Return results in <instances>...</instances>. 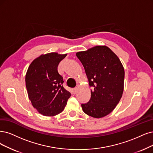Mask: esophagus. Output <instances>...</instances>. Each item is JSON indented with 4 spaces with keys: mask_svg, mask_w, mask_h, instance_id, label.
Wrapping results in <instances>:
<instances>
[{
    "mask_svg": "<svg viewBox=\"0 0 153 153\" xmlns=\"http://www.w3.org/2000/svg\"><path fill=\"white\" fill-rule=\"evenodd\" d=\"M77 88L72 89V92H73L74 94H76L77 93Z\"/></svg>",
    "mask_w": 153,
    "mask_h": 153,
    "instance_id": "obj_1",
    "label": "esophagus"
}]
</instances>
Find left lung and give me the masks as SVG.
Masks as SVG:
<instances>
[{
    "label": "left lung",
    "instance_id": "1",
    "mask_svg": "<svg viewBox=\"0 0 153 153\" xmlns=\"http://www.w3.org/2000/svg\"><path fill=\"white\" fill-rule=\"evenodd\" d=\"M88 79L91 89L89 102L82 104L83 111L101 118L115 109L123 91L124 72L120 59L106 46H96L76 53Z\"/></svg>",
    "mask_w": 153,
    "mask_h": 153
}]
</instances>
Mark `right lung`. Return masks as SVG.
I'll return each mask as SVG.
<instances>
[{
  "label": "right lung",
  "mask_w": 153,
  "mask_h": 153,
  "mask_svg": "<svg viewBox=\"0 0 153 153\" xmlns=\"http://www.w3.org/2000/svg\"><path fill=\"white\" fill-rule=\"evenodd\" d=\"M67 54L55 52L42 55L34 60L26 74V87L32 105L44 116L52 117L64 110L71 94L64 88L58 72L60 62Z\"/></svg>",
  "instance_id": "obj_1"
}]
</instances>
